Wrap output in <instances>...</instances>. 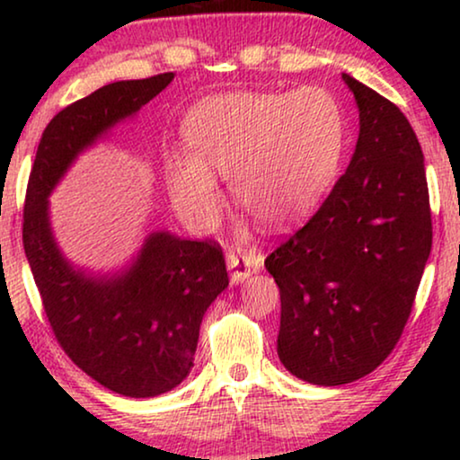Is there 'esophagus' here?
Wrapping results in <instances>:
<instances>
[{"mask_svg": "<svg viewBox=\"0 0 460 460\" xmlns=\"http://www.w3.org/2000/svg\"><path fill=\"white\" fill-rule=\"evenodd\" d=\"M226 263H228L232 282H243L244 279H249L251 274L260 272L263 266V257L261 253H255V251H244V253H234V251H230V253L226 255Z\"/></svg>", "mask_w": 460, "mask_h": 460, "instance_id": "34e87169", "label": "esophagus"}]
</instances>
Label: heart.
Returning a JSON list of instances; mask_svg holds the SVG:
<instances>
[{
  "mask_svg": "<svg viewBox=\"0 0 460 460\" xmlns=\"http://www.w3.org/2000/svg\"><path fill=\"white\" fill-rule=\"evenodd\" d=\"M190 155L167 161V188L184 219L209 230L222 211L217 178L266 228H287L318 209L335 186L348 144L339 100L323 87L238 92L207 98L188 112Z\"/></svg>",
  "mask_w": 460,
  "mask_h": 460,
  "instance_id": "heart-1",
  "label": "heart"
}]
</instances>
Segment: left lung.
Wrapping results in <instances>:
<instances>
[{"mask_svg":"<svg viewBox=\"0 0 460 460\" xmlns=\"http://www.w3.org/2000/svg\"><path fill=\"white\" fill-rule=\"evenodd\" d=\"M360 112L348 172L266 257L280 288L279 358L312 385L373 373L398 343L431 251L420 144L398 106L343 73Z\"/></svg>","mask_w":460,"mask_h":460,"instance_id":"1","label":"left lung"}]
</instances>
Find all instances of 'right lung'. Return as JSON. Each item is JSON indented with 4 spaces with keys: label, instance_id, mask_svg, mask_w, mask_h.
I'll use <instances>...</instances> for the list:
<instances>
[{
    "label": "right lung",
    "instance_id": "obj_1",
    "mask_svg": "<svg viewBox=\"0 0 460 460\" xmlns=\"http://www.w3.org/2000/svg\"><path fill=\"white\" fill-rule=\"evenodd\" d=\"M172 81L173 73L117 81L62 109L43 129L24 199V253L60 348L128 398L172 392L190 373L207 307L228 287L222 247L153 230L128 268L92 274L60 251L48 199L84 150Z\"/></svg>",
    "mask_w": 460,
    "mask_h": 460
}]
</instances>
